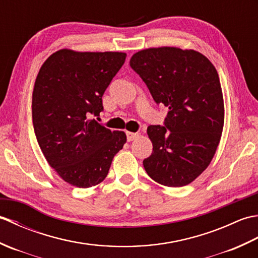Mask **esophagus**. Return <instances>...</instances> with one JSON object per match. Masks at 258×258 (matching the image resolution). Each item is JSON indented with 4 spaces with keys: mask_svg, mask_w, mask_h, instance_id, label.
<instances>
[{
    "mask_svg": "<svg viewBox=\"0 0 258 258\" xmlns=\"http://www.w3.org/2000/svg\"><path fill=\"white\" fill-rule=\"evenodd\" d=\"M126 135H127V141L131 142V141H134L138 138H140V134L139 133H133V132H127L126 133Z\"/></svg>",
    "mask_w": 258,
    "mask_h": 258,
    "instance_id": "obj_1",
    "label": "esophagus"
}]
</instances>
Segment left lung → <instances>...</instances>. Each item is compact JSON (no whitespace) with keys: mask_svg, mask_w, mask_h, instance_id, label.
Masks as SVG:
<instances>
[{"mask_svg":"<svg viewBox=\"0 0 258 258\" xmlns=\"http://www.w3.org/2000/svg\"><path fill=\"white\" fill-rule=\"evenodd\" d=\"M130 65L157 104L168 107L165 126L150 125L153 152L143 165L168 187L193 182L210 165L224 127V98L215 67L202 53L174 46L133 54Z\"/></svg>","mask_w":258,"mask_h":258,"instance_id":"obj_1","label":"left lung"}]
</instances>
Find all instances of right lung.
<instances>
[{
	"label": "right lung",
	"mask_w": 258,
	"mask_h": 258,
	"mask_svg": "<svg viewBox=\"0 0 258 258\" xmlns=\"http://www.w3.org/2000/svg\"><path fill=\"white\" fill-rule=\"evenodd\" d=\"M125 58L123 52L62 48L38 71L32 96L37 143L58 176L76 187L103 182L126 143L123 131L90 118L102 112V96Z\"/></svg>",
	"instance_id": "obj_1"
}]
</instances>
